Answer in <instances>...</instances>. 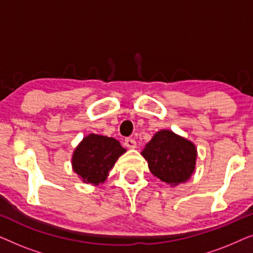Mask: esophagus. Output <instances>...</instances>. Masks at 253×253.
<instances>
[{
    "mask_svg": "<svg viewBox=\"0 0 253 253\" xmlns=\"http://www.w3.org/2000/svg\"><path fill=\"white\" fill-rule=\"evenodd\" d=\"M124 145H126L127 148H134L137 146V143L136 140L132 139V138H126V139H124Z\"/></svg>",
    "mask_w": 253,
    "mask_h": 253,
    "instance_id": "34e87169",
    "label": "esophagus"
}]
</instances>
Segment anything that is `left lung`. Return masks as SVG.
<instances>
[{
	"instance_id": "obj_1",
	"label": "left lung",
	"mask_w": 253,
	"mask_h": 253,
	"mask_svg": "<svg viewBox=\"0 0 253 253\" xmlns=\"http://www.w3.org/2000/svg\"><path fill=\"white\" fill-rule=\"evenodd\" d=\"M141 155L152 174L162 182L177 185L186 182L195 170L197 150L191 141L169 130H161L145 146Z\"/></svg>"
}]
</instances>
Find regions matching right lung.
<instances>
[{
	"label": "right lung",
	"instance_id": "right-lung-1",
	"mask_svg": "<svg viewBox=\"0 0 253 253\" xmlns=\"http://www.w3.org/2000/svg\"><path fill=\"white\" fill-rule=\"evenodd\" d=\"M124 152L126 148L114 138L91 133L76 148L72 167L83 182L99 184L105 182L109 170Z\"/></svg>",
	"mask_w": 253,
	"mask_h": 253
}]
</instances>
